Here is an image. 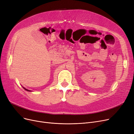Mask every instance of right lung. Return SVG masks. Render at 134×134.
<instances>
[{"label": "right lung", "mask_w": 134, "mask_h": 134, "mask_svg": "<svg viewBox=\"0 0 134 134\" xmlns=\"http://www.w3.org/2000/svg\"><path fill=\"white\" fill-rule=\"evenodd\" d=\"M23 87V86H22ZM23 88H24L25 90H26V91H31V90H28V89H26L25 88H24V87H23Z\"/></svg>", "instance_id": "add662e5"}]
</instances>
